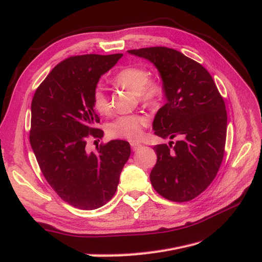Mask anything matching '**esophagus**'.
Instances as JSON below:
<instances>
[{"mask_svg":"<svg viewBox=\"0 0 262 262\" xmlns=\"http://www.w3.org/2000/svg\"><path fill=\"white\" fill-rule=\"evenodd\" d=\"M139 147H141L140 143H137V142H131V148H132V150H137Z\"/></svg>","mask_w":262,"mask_h":262,"instance_id":"1","label":"esophagus"}]
</instances>
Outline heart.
Here are the masks:
<instances>
[{"instance_id": "obj_1", "label": "heart", "mask_w": 262, "mask_h": 262, "mask_svg": "<svg viewBox=\"0 0 262 262\" xmlns=\"http://www.w3.org/2000/svg\"><path fill=\"white\" fill-rule=\"evenodd\" d=\"M149 73L144 68L125 67L115 75L114 82L123 89L139 95L141 101L148 106H153L160 99L163 93V86L160 82L148 80ZM93 106L100 115L107 116L112 113L107 94L101 89H96L93 94ZM147 123V119L140 115H125L118 117L109 123L107 132L109 137L137 141L143 134V128Z\"/></svg>"}]
</instances>
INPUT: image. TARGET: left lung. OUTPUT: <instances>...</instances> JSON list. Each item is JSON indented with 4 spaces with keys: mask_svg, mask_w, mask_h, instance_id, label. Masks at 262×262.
<instances>
[{
    "mask_svg": "<svg viewBox=\"0 0 262 262\" xmlns=\"http://www.w3.org/2000/svg\"><path fill=\"white\" fill-rule=\"evenodd\" d=\"M152 62L160 72L167 102L158 109L153 129L163 139L154 146L157 162L149 173L165 199L186 202L215 178L224 157L227 114L223 97L200 63L166 47L128 51Z\"/></svg>",
    "mask_w": 262,
    "mask_h": 262,
    "instance_id": "left-lung-1",
    "label": "left lung"
}]
</instances>
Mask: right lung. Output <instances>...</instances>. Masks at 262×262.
Here are the masks:
<instances>
[{"instance_id":"add662e5","label":"right lung","mask_w":262,"mask_h":262,"mask_svg":"<svg viewBox=\"0 0 262 262\" xmlns=\"http://www.w3.org/2000/svg\"><path fill=\"white\" fill-rule=\"evenodd\" d=\"M121 57H70L52 69L31 101L29 141L39 167L61 199L81 210L98 209L112 199L131 154L122 140L97 144L94 152L86 146L90 139L104 136L96 128L93 94Z\"/></svg>"}]
</instances>
